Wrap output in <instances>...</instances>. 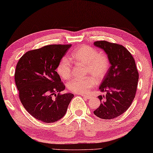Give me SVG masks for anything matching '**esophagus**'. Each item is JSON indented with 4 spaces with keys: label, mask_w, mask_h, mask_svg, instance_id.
I'll return each instance as SVG.
<instances>
[{
    "label": "esophagus",
    "mask_w": 153,
    "mask_h": 153,
    "mask_svg": "<svg viewBox=\"0 0 153 153\" xmlns=\"http://www.w3.org/2000/svg\"><path fill=\"white\" fill-rule=\"evenodd\" d=\"M81 96L84 97V98H86V99H88V100H89V99H91V96H87V95H81Z\"/></svg>",
    "instance_id": "1"
}]
</instances>
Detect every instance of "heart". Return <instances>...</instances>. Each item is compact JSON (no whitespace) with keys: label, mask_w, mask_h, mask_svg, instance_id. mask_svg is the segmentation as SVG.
Returning <instances> with one entry per match:
<instances>
[{"label":"heart","mask_w":153,"mask_h":153,"mask_svg":"<svg viewBox=\"0 0 153 153\" xmlns=\"http://www.w3.org/2000/svg\"><path fill=\"white\" fill-rule=\"evenodd\" d=\"M71 57L75 63L85 65L86 74L94 76L82 79H74L70 81L68 83V89L75 94L88 93L95 86L96 81H101L110 68V61L106 55L99 53L96 49L91 47L82 45L78 47L72 52ZM71 62L64 57L60 60L56 71L60 77L68 79L71 76Z\"/></svg>","instance_id":"heart-1"}]
</instances>
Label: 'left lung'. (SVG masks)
Returning <instances> with one entry per match:
<instances>
[{
  "label": "left lung",
  "instance_id": "left-lung-1",
  "mask_svg": "<svg viewBox=\"0 0 153 153\" xmlns=\"http://www.w3.org/2000/svg\"><path fill=\"white\" fill-rule=\"evenodd\" d=\"M108 57L111 67L99 87L106 95L99 96L101 101L94 114L102 119H112L123 114L135 97L139 74L133 56L121 45L106 41H96Z\"/></svg>",
  "mask_w": 153,
  "mask_h": 153
}]
</instances>
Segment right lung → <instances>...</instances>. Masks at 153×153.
I'll list each match as a JSON object with an SVG mask.
<instances>
[{
    "label": "right lung",
    "instance_id": "add662e5",
    "mask_svg": "<svg viewBox=\"0 0 153 153\" xmlns=\"http://www.w3.org/2000/svg\"><path fill=\"white\" fill-rule=\"evenodd\" d=\"M71 45H51L26 52L19 59L15 81L19 99L32 117L45 123H53L66 113L74 95H59L65 86L57 67ZM59 94L56 96V93ZM54 94L56 98H53Z\"/></svg>",
    "mask_w": 153,
    "mask_h": 153
}]
</instances>
